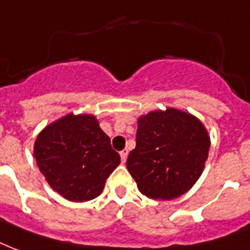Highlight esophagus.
I'll use <instances>...</instances> for the list:
<instances>
[{
    "instance_id": "1",
    "label": "esophagus",
    "mask_w": 250,
    "mask_h": 250,
    "mask_svg": "<svg viewBox=\"0 0 250 250\" xmlns=\"http://www.w3.org/2000/svg\"><path fill=\"white\" fill-rule=\"evenodd\" d=\"M120 156H121V162L125 163L126 162V158H127V150H123V151L120 152Z\"/></svg>"
}]
</instances>
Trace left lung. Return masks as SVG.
Segmentation results:
<instances>
[{
    "label": "left lung",
    "mask_w": 250,
    "mask_h": 250,
    "mask_svg": "<svg viewBox=\"0 0 250 250\" xmlns=\"http://www.w3.org/2000/svg\"><path fill=\"white\" fill-rule=\"evenodd\" d=\"M135 148L126 167L139 191L152 199H173L187 193L204 171L210 137L202 123L169 108L138 119Z\"/></svg>",
    "instance_id": "1"
}]
</instances>
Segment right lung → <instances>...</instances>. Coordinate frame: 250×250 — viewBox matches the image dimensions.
<instances>
[{
  "label": "right lung",
  "instance_id": "obj_1",
  "mask_svg": "<svg viewBox=\"0 0 250 250\" xmlns=\"http://www.w3.org/2000/svg\"><path fill=\"white\" fill-rule=\"evenodd\" d=\"M34 155L52 189L73 202L96 198L120 164L119 152L91 115H67L46 126Z\"/></svg>",
  "mask_w": 250,
  "mask_h": 250
}]
</instances>
